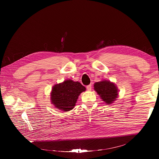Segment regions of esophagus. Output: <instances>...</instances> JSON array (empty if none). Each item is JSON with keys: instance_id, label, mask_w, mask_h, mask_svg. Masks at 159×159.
<instances>
[{"instance_id": "1", "label": "esophagus", "mask_w": 159, "mask_h": 159, "mask_svg": "<svg viewBox=\"0 0 159 159\" xmlns=\"http://www.w3.org/2000/svg\"><path fill=\"white\" fill-rule=\"evenodd\" d=\"M86 88H87V90L88 91H91V89H92V85L89 84L88 86H86Z\"/></svg>"}]
</instances>
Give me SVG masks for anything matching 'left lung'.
I'll list each match as a JSON object with an SVG mask.
<instances>
[{
    "mask_svg": "<svg viewBox=\"0 0 159 159\" xmlns=\"http://www.w3.org/2000/svg\"><path fill=\"white\" fill-rule=\"evenodd\" d=\"M94 90L100 95L103 101L110 105L116 100L118 96V89L113 83L107 80L97 82L93 85Z\"/></svg>",
    "mask_w": 159,
    "mask_h": 159,
    "instance_id": "obj_1",
    "label": "left lung"
}]
</instances>
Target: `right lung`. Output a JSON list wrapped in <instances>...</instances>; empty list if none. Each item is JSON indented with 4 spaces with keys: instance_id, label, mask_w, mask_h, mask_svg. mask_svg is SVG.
Returning <instances> with one entry per match:
<instances>
[{
    "instance_id": "1",
    "label": "right lung",
    "mask_w": 159,
    "mask_h": 159,
    "mask_svg": "<svg viewBox=\"0 0 159 159\" xmlns=\"http://www.w3.org/2000/svg\"><path fill=\"white\" fill-rule=\"evenodd\" d=\"M86 88L80 82L67 80L52 87L51 93V103L63 111L71 110L75 106L80 93Z\"/></svg>"
}]
</instances>
